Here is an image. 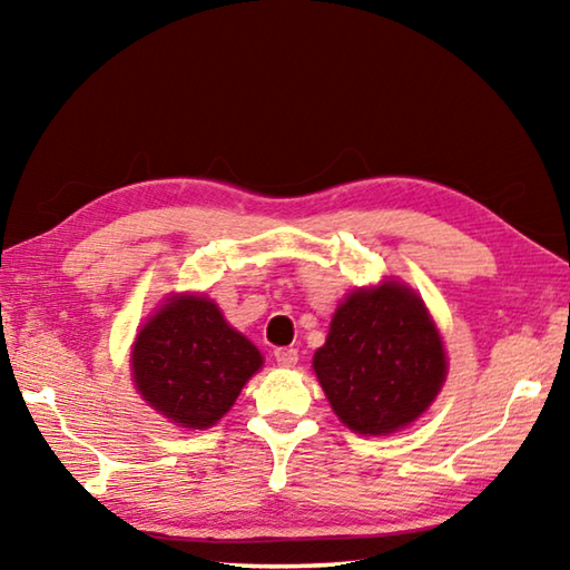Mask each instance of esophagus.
I'll return each mask as SVG.
<instances>
[{"instance_id":"esophagus-1","label":"esophagus","mask_w":570,"mask_h":570,"mask_svg":"<svg viewBox=\"0 0 570 570\" xmlns=\"http://www.w3.org/2000/svg\"><path fill=\"white\" fill-rule=\"evenodd\" d=\"M274 360H276L278 366H286V370H288V366L296 364L298 354H296V350H292V346H282V350L274 352Z\"/></svg>"}]
</instances>
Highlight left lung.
<instances>
[{
    "label": "left lung",
    "mask_w": 570,
    "mask_h": 570,
    "mask_svg": "<svg viewBox=\"0 0 570 570\" xmlns=\"http://www.w3.org/2000/svg\"><path fill=\"white\" fill-rule=\"evenodd\" d=\"M314 372L346 428L390 435L435 402L448 356L422 298L400 282H382L354 288L336 306Z\"/></svg>",
    "instance_id": "1"
}]
</instances>
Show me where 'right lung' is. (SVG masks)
Listing matches in <instances>:
<instances>
[{
    "instance_id": "1",
    "label": "right lung",
    "mask_w": 570,
    "mask_h": 570,
    "mask_svg": "<svg viewBox=\"0 0 570 570\" xmlns=\"http://www.w3.org/2000/svg\"><path fill=\"white\" fill-rule=\"evenodd\" d=\"M135 390L153 410L206 430L234 407L264 356L204 294L170 296L132 344Z\"/></svg>"
}]
</instances>
